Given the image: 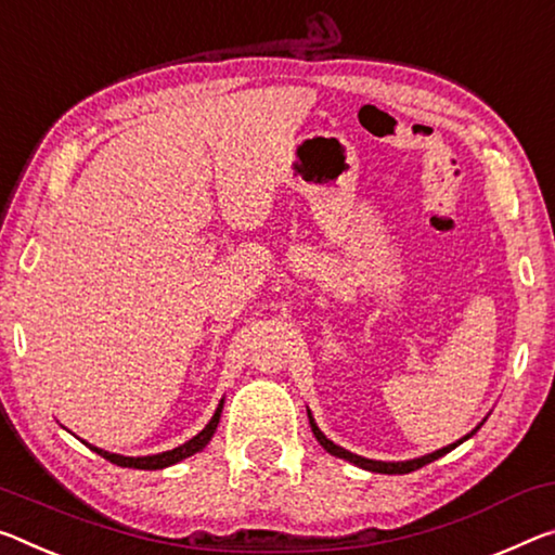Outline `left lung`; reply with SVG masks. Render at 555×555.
<instances>
[{
  "instance_id": "obj_1",
  "label": "left lung",
  "mask_w": 555,
  "mask_h": 555,
  "mask_svg": "<svg viewBox=\"0 0 555 555\" xmlns=\"http://www.w3.org/2000/svg\"><path fill=\"white\" fill-rule=\"evenodd\" d=\"M309 422H311V429H313L315 439H319V442L323 444V450H325V452H331L333 456H340V460L353 462V464H358V467H363V469H367V472H380V474H408V472H415V469H420V467H425V464L439 460V456H442V454L452 452L456 444H462L464 439H469V437L474 435V433H472V435H467L464 439H460V442H454V444H450V447H444V450H437V452L427 454V456H420V460H410V462H375V460H365V456H358V454H353V452L343 450V447H338V444H333L331 439L325 437L319 427H315V422H313V417H311V415H309Z\"/></svg>"
}]
</instances>
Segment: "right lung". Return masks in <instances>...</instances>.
I'll return each mask as SVG.
<instances>
[{"label":"right lung","mask_w":555,"mask_h":555,"mask_svg":"<svg viewBox=\"0 0 555 555\" xmlns=\"http://www.w3.org/2000/svg\"><path fill=\"white\" fill-rule=\"evenodd\" d=\"M222 404L224 400L219 402V408L215 410V417L207 422V427L202 429L199 435H195L190 439V442H184L180 447H175L170 452H163V454H153V456H120V454H111V452H103L99 447L88 444L95 454H101L103 460H108L111 464H118V467H128V469H163V467H170V464L184 460V456H192L199 450H205L209 439H212L215 429L219 425V415H222Z\"/></svg>","instance_id":"obj_1"}]
</instances>
